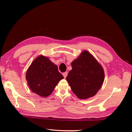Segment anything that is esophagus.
<instances>
[{"instance_id": "34e87169", "label": "esophagus", "mask_w": 132, "mask_h": 132, "mask_svg": "<svg viewBox=\"0 0 132 132\" xmlns=\"http://www.w3.org/2000/svg\"><path fill=\"white\" fill-rule=\"evenodd\" d=\"M68 71H66V72H64V73H63V76L64 78H66L67 77V76H68Z\"/></svg>"}]
</instances>
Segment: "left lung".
<instances>
[{
    "label": "left lung",
    "instance_id": "8db88e82",
    "mask_svg": "<svg viewBox=\"0 0 132 132\" xmlns=\"http://www.w3.org/2000/svg\"><path fill=\"white\" fill-rule=\"evenodd\" d=\"M66 80L71 90L80 99L94 96L101 88L104 80V71L95 57L84 51L71 63Z\"/></svg>",
    "mask_w": 132,
    "mask_h": 132
}]
</instances>
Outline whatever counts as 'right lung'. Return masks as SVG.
Listing matches in <instances>:
<instances>
[{"label": "right lung", "mask_w": 132, "mask_h": 132, "mask_svg": "<svg viewBox=\"0 0 132 132\" xmlns=\"http://www.w3.org/2000/svg\"><path fill=\"white\" fill-rule=\"evenodd\" d=\"M63 78L57 66L42 55L32 62L26 73V80L30 90L42 97L50 95Z\"/></svg>", "instance_id": "obj_1"}]
</instances>
